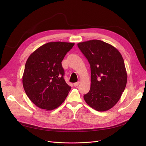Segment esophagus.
Segmentation results:
<instances>
[{
    "instance_id": "34e87169",
    "label": "esophagus",
    "mask_w": 146,
    "mask_h": 146,
    "mask_svg": "<svg viewBox=\"0 0 146 146\" xmlns=\"http://www.w3.org/2000/svg\"><path fill=\"white\" fill-rule=\"evenodd\" d=\"M79 82H78L74 83L73 84V85H74V86L76 87V86H78L79 85Z\"/></svg>"
}]
</instances>
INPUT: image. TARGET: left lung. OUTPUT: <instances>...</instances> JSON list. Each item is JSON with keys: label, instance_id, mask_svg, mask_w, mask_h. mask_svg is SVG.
Wrapping results in <instances>:
<instances>
[{"label": "left lung", "instance_id": "1", "mask_svg": "<svg viewBox=\"0 0 146 146\" xmlns=\"http://www.w3.org/2000/svg\"><path fill=\"white\" fill-rule=\"evenodd\" d=\"M78 46L90 66V89L84 99L98 111H108L118 102L127 85L124 59L116 48L101 40L79 42Z\"/></svg>", "mask_w": 146, "mask_h": 146}]
</instances>
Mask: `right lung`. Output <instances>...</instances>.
<instances>
[{"label":"right lung","instance_id":"add662e5","mask_svg":"<svg viewBox=\"0 0 146 146\" xmlns=\"http://www.w3.org/2000/svg\"><path fill=\"white\" fill-rule=\"evenodd\" d=\"M74 45L60 41L48 42L27 59L23 86L29 99L38 108L51 111L65 101L71 86L64 79L61 61Z\"/></svg>","mask_w":146,"mask_h":146}]
</instances>
